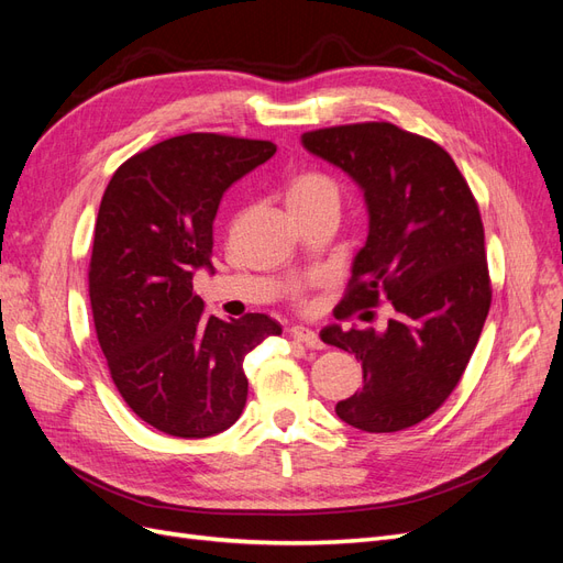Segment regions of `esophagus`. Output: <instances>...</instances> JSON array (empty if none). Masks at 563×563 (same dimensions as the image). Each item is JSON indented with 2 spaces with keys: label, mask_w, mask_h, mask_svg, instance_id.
I'll return each mask as SVG.
<instances>
[{
  "label": "esophagus",
  "mask_w": 563,
  "mask_h": 563,
  "mask_svg": "<svg viewBox=\"0 0 563 563\" xmlns=\"http://www.w3.org/2000/svg\"><path fill=\"white\" fill-rule=\"evenodd\" d=\"M291 338L294 340H298V343H305L308 347H312V350H321L323 347V343L319 340V335L312 331V329H305V327H294L291 331Z\"/></svg>",
  "instance_id": "1"
}]
</instances>
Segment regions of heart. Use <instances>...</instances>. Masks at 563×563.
<instances>
[{
	"mask_svg": "<svg viewBox=\"0 0 563 563\" xmlns=\"http://www.w3.org/2000/svg\"><path fill=\"white\" fill-rule=\"evenodd\" d=\"M338 185L331 176L323 172H317V168H308V172H300L291 178L286 187V201L288 209L294 213H310L317 209H338ZM291 298L298 305L308 302V296H305V284H294L291 286Z\"/></svg>",
	"mask_w": 563,
	"mask_h": 563,
	"instance_id": "b5f03b06",
	"label": "heart"
}]
</instances>
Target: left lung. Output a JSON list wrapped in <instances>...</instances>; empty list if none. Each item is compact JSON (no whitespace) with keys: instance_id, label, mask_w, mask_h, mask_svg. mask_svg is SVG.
I'll list each match as a JSON object with an SVG mask.
<instances>
[{"instance_id":"obj_1","label":"left lung","mask_w":563,"mask_h":563,"mask_svg":"<svg viewBox=\"0 0 563 563\" xmlns=\"http://www.w3.org/2000/svg\"><path fill=\"white\" fill-rule=\"evenodd\" d=\"M302 145L360 183L368 207L366 244L335 317L364 310L368 321L383 300L395 308L383 333L321 331L364 368V387L335 413L362 432L413 428L457 387L490 308L479 203L444 147L389 122L308 131Z\"/></svg>"}]
</instances>
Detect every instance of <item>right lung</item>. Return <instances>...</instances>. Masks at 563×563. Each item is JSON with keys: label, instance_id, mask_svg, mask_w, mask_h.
I'll use <instances>...</instances> for the list:
<instances>
[{"label": "right lung", "instance_id": "1", "mask_svg": "<svg viewBox=\"0 0 563 563\" xmlns=\"http://www.w3.org/2000/svg\"><path fill=\"white\" fill-rule=\"evenodd\" d=\"M277 152L272 141L185 133L129 157L110 178L89 263L93 327L112 383L152 428L201 439L242 416L244 356L279 323L223 321L192 291L213 267V218L228 187Z\"/></svg>", "mask_w": 563, "mask_h": 563}]
</instances>
